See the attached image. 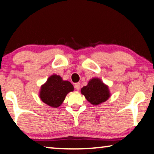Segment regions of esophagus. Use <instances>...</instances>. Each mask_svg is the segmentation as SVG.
<instances>
[{
    "instance_id": "34e87169",
    "label": "esophagus",
    "mask_w": 154,
    "mask_h": 154,
    "mask_svg": "<svg viewBox=\"0 0 154 154\" xmlns=\"http://www.w3.org/2000/svg\"><path fill=\"white\" fill-rule=\"evenodd\" d=\"M74 88L77 91H79L80 90V83H79V82L75 83V85H74Z\"/></svg>"
}]
</instances>
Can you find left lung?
Segmentation results:
<instances>
[{"label":"left lung","instance_id":"left-lung-1","mask_svg":"<svg viewBox=\"0 0 154 154\" xmlns=\"http://www.w3.org/2000/svg\"><path fill=\"white\" fill-rule=\"evenodd\" d=\"M81 94L93 105L101 104L110 97V92L107 85L99 78L91 79L87 86L81 89Z\"/></svg>","mask_w":154,"mask_h":154}]
</instances>
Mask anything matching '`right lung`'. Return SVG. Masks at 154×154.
Wrapping results in <instances>:
<instances>
[{
  "mask_svg": "<svg viewBox=\"0 0 154 154\" xmlns=\"http://www.w3.org/2000/svg\"><path fill=\"white\" fill-rule=\"evenodd\" d=\"M72 83L63 80L59 75L52 74L41 86L39 96L43 102L52 108H58L62 104L69 92L74 91Z\"/></svg>",
  "mask_w": 154,
  "mask_h": 154,
  "instance_id": "add662e5",
  "label": "right lung"
}]
</instances>
